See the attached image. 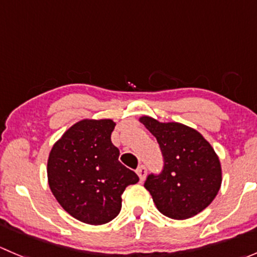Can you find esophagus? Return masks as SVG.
<instances>
[{
    "instance_id": "1",
    "label": "esophagus",
    "mask_w": 257,
    "mask_h": 257,
    "mask_svg": "<svg viewBox=\"0 0 257 257\" xmlns=\"http://www.w3.org/2000/svg\"><path fill=\"white\" fill-rule=\"evenodd\" d=\"M137 174H138L139 179H141V181H143L145 177H147V168L144 167V165H141V167L137 169Z\"/></svg>"
}]
</instances>
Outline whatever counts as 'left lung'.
Masks as SVG:
<instances>
[{
	"instance_id": "8db88e82",
	"label": "left lung",
	"mask_w": 257,
	"mask_h": 257,
	"mask_svg": "<svg viewBox=\"0 0 257 257\" xmlns=\"http://www.w3.org/2000/svg\"><path fill=\"white\" fill-rule=\"evenodd\" d=\"M141 121L157 138L163 155L159 174L144 183L158 210L184 220L203 211L219 193L221 167L211 145L195 129L180 123H160L150 116Z\"/></svg>"
}]
</instances>
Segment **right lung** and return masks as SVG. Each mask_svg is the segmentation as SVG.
<instances>
[{
  "instance_id": "obj_1",
  "label": "right lung",
  "mask_w": 257,
  "mask_h": 257,
  "mask_svg": "<svg viewBox=\"0 0 257 257\" xmlns=\"http://www.w3.org/2000/svg\"><path fill=\"white\" fill-rule=\"evenodd\" d=\"M110 119H84L72 125L49 153L48 184L69 215L90 225L107 224L119 214L121 194L139 181L119 162Z\"/></svg>"
}]
</instances>
